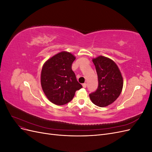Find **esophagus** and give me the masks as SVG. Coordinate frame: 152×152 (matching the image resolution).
Listing matches in <instances>:
<instances>
[{"instance_id":"obj_1","label":"esophagus","mask_w":152,"mask_h":152,"mask_svg":"<svg viewBox=\"0 0 152 152\" xmlns=\"http://www.w3.org/2000/svg\"><path fill=\"white\" fill-rule=\"evenodd\" d=\"M82 86H83L84 88H86V87H87V84H86V83L83 84H82Z\"/></svg>"}]
</instances>
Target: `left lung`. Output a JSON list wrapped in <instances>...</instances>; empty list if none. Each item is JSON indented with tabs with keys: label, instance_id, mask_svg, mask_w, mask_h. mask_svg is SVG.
<instances>
[{
	"label": "left lung",
	"instance_id": "8db88e82",
	"mask_svg": "<svg viewBox=\"0 0 152 152\" xmlns=\"http://www.w3.org/2000/svg\"><path fill=\"white\" fill-rule=\"evenodd\" d=\"M98 79L96 91L89 94L94 104L105 107L111 104L120 96L123 87V78L117 64L107 57L99 56L93 59Z\"/></svg>",
	"mask_w": 152,
	"mask_h": 152
}]
</instances>
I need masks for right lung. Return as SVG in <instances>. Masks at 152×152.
<instances>
[{
	"instance_id": "add662e5",
	"label": "right lung",
	"mask_w": 152,
	"mask_h": 152,
	"mask_svg": "<svg viewBox=\"0 0 152 152\" xmlns=\"http://www.w3.org/2000/svg\"><path fill=\"white\" fill-rule=\"evenodd\" d=\"M75 58L72 53L62 51L48 59L42 66L41 86L48 99L55 104L63 105L70 102L76 91L82 87L72 70Z\"/></svg>"
}]
</instances>
